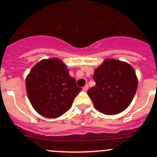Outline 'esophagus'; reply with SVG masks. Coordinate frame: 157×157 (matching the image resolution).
<instances>
[{
    "label": "esophagus",
    "instance_id": "1",
    "mask_svg": "<svg viewBox=\"0 0 157 157\" xmlns=\"http://www.w3.org/2000/svg\"><path fill=\"white\" fill-rule=\"evenodd\" d=\"M88 88H89V86H88L87 84H86V85H85L84 86H83V90H84V91H86V90H88Z\"/></svg>",
    "mask_w": 157,
    "mask_h": 157
}]
</instances>
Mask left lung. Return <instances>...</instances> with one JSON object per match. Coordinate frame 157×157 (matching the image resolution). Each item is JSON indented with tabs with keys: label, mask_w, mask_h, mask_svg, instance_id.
Wrapping results in <instances>:
<instances>
[{
	"label": "left lung",
	"mask_w": 157,
	"mask_h": 157,
	"mask_svg": "<svg viewBox=\"0 0 157 157\" xmlns=\"http://www.w3.org/2000/svg\"><path fill=\"white\" fill-rule=\"evenodd\" d=\"M96 86L87 93L96 110L105 115L124 111L132 101L137 87L135 72L130 64L108 58L95 71Z\"/></svg>",
	"instance_id": "obj_1"
}]
</instances>
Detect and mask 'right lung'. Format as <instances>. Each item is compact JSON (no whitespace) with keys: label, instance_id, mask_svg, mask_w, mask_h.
<instances>
[{"label":"right lung","instance_id":"right-lung-1","mask_svg":"<svg viewBox=\"0 0 157 157\" xmlns=\"http://www.w3.org/2000/svg\"><path fill=\"white\" fill-rule=\"evenodd\" d=\"M26 87L33 108L46 118H57L67 112L82 90L58 58L37 63L26 77Z\"/></svg>","mask_w":157,"mask_h":157}]
</instances>
